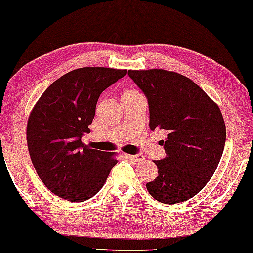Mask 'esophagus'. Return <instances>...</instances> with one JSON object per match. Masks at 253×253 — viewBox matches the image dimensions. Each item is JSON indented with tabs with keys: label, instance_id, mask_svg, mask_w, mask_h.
<instances>
[{
	"label": "esophagus",
	"instance_id": "esophagus-1",
	"mask_svg": "<svg viewBox=\"0 0 253 253\" xmlns=\"http://www.w3.org/2000/svg\"><path fill=\"white\" fill-rule=\"evenodd\" d=\"M124 157H125L126 159H129L131 161H136V162L142 161L143 159H145V157H143L142 155H126V153H125Z\"/></svg>",
	"mask_w": 253,
	"mask_h": 253
}]
</instances>
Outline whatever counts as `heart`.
Listing matches in <instances>:
<instances>
[{
	"label": "heart",
	"instance_id": "1",
	"mask_svg": "<svg viewBox=\"0 0 253 253\" xmlns=\"http://www.w3.org/2000/svg\"><path fill=\"white\" fill-rule=\"evenodd\" d=\"M130 93H138V92H136L135 90H131V88H129V90H126V92L124 93V94H130Z\"/></svg>",
	"mask_w": 253,
	"mask_h": 253
}]
</instances>
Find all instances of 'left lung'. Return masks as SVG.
Returning <instances> with one entry per match:
<instances>
[{
	"instance_id": "obj_1",
	"label": "left lung",
	"mask_w": 253,
	"mask_h": 253,
	"mask_svg": "<svg viewBox=\"0 0 253 253\" xmlns=\"http://www.w3.org/2000/svg\"><path fill=\"white\" fill-rule=\"evenodd\" d=\"M128 76L149 104L151 130L168 132L160 141L167 156L156 160L158 176L147 183L149 194L165 204L195 196L216 171L226 142V126L217 104L180 73L150 69Z\"/></svg>"
}]
</instances>
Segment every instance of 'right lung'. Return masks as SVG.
I'll list each match as a JSON object with an SVG mask.
<instances>
[{
  "mask_svg": "<svg viewBox=\"0 0 253 253\" xmlns=\"http://www.w3.org/2000/svg\"><path fill=\"white\" fill-rule=\"evenodd\" d=\"M127 70L85 67L54 81L39 98L27 123L29 156L53 194L84 202L100 191L117 160L114 153L81 141L90 132L98 97Z\"/></svg>",
  "mask_w": 253,
  "mask_h": 253,
  "instance_id": "1",
  "label": "right lung"
}]
</instances>
